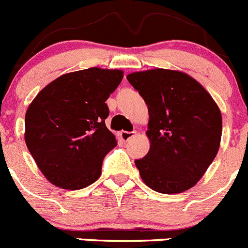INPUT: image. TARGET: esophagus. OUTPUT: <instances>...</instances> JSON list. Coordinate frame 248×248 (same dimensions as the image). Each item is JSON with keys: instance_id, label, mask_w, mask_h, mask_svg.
Instances as JSON below:
<instances>
[{"instance_id": "34e87169", "label": "esophagus", "mask_w": 248, "mask_h": 248, "mask_svg": "<svg viewBox=\"0 0 248 248\" xmlns=\"http://www.w3.org/2000/svg\"><path fill=\"white\" fill-rule=\"evenodd\" d=\"M137 135V133L135 131H120L119 133V138L123 140V141H129L130 139H133V138Z\"/></svg>"}]
</instances>
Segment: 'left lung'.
<instances>
[{
	"mask_svg": "<svg viewBox=\"0 0 248 248\" xmlns=\"http://www.w3.org/2000/svg\"><path fill=\"white\" fill-rule=\"evenodd\" d=\"M148 105L150 150L135 160L144 184L161 194L194 187L217 155L222 134L218 105L198 80L155 68L126 76Z\"/></svg>",
	"mask_w": 248,
	"mask_h": 248,
	"instance_id": "obj_1",
	"label": "left lung"
}]
</instances>
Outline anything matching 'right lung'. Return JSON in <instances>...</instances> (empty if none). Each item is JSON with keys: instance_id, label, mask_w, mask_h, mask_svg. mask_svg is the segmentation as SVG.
I'll return each instance as SVG.
<instances>
[{"instance_id": "obj_1", "label": "right lung", "mask_w": 248, "mask_h": 248, "mask_svg": "<svg viewBox=\"0 0 248 248\" xmlns=\"http://www.w3.org/2000/svg\"><path fill=\"white\" fill-rule=\"evenodd\" d=\"M123 77L120 69L98 67L62 74L28 105L26 145L50 184L80 190L99 179L103 159L117 146L105 126V102Z\"/></svg>"}]
</instances>
